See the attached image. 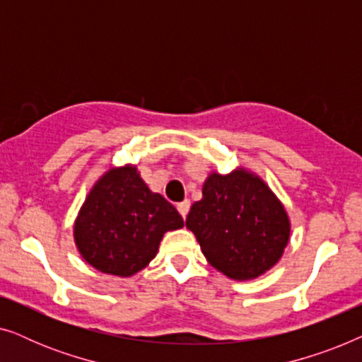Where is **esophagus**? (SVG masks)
Listing matches in <instances>:
<instances>
[{"mask_svg":"<svg viewBox=\"0 0 362 362\" xmlns=\"http://www.w3.org/2000/svg\"><path fill=\"white\" fill-rule=\"evenodd\" d=\"M189 207H191V202L189 201H182V202H180V204H177V211H180V214L182 216V219H186V216H187V212H189Z\"/></svg>","mask_w":362,"mask_h":362,"instance_id":"esophagus-1","label":"esophagus"}]
</instances>
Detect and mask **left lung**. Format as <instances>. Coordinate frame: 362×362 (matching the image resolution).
<instances>
[{"mask_svg": "<svg viewBox=\"0 0 362 362\" xmlns=\"http://www.w3.org/2000/svg\"><path fill=\"white\" fill-rule=\"evenodd\" d=\"M186 227L194 232L207 262L234 280H252L270 270L290 239L285 207L247 170L207 176Z\"/></svg>", "mask_w": 362, "mask_h": 362, "instance_id": "1", "label": "left lung"}]
</instances>
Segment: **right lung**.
<instances>
[{"instance_id": "1", "label": "right lung", "mask_w": 362, "mask_h": 362, "mask_svg": "<svg viewBox=\"0 0 362 362\" xmlns=\"http://www.w3.org/2000/svg\"><path fill=\"white\" fill-rule=\"evenodd\" d=\"M182 226L175 206L127 165L112 168L93 185L78 211L74 240L93 269L132 276L155 259L165 232Z\"/></svg>"}]
</instances>
